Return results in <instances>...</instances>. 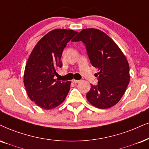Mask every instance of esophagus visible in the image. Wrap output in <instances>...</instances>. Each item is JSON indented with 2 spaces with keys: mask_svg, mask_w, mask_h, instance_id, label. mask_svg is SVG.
Here are the masks:
<instances>
[{
  "mask_svg": "<svg viewBox=\"0 0 149 149\" xmlns=\"http://www.w3.org/2000/svg\"><path fill=\"white\" fill-rule=\"evenodd\" d=\"M80 80H75V79H73L72 80V82L73 83H78L79 82H80Z\"/></svg>",
  "mask_w": 149,
  "mask_h": 149,
  "instance_id": "obj_1",
  "label": "esophagus"
}]
</instances>
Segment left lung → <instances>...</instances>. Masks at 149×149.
<instances>
[{"instance_id": "left-lung-1", "label": "left lung", "mask_w": 149, "mask_h": 149, "mask_svg": "<svg viewBox=\"0 0 149 149\" xmlns=\"http://www.w3.org/2000/svg\"><path fill=\"white\" fill-rule=\"evenodd\" d=\"M85 45L91 65L99 72L97 85L91 84L86 95L90 104L98 109H109L123 96L130 81L127 58L113 40L101 30L82 29L72 40Z\"/></svg>"}]
</instances>
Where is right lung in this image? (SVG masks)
<instances>
[{
	"label": "right lung",
	"mask_w": 149,
	"mask_h": 149,
	"mask_svg": "<svg viewBox=\"0 0 149 149\" xmlns=\"http://www.w3.org/2000/svg\"><path fill=\"white\" fill-rule=\"evenodd\" d=\"M78 32L56 29L47 33L36 45L26 64L24 85L31 101L49 110L59 106L70 89L71 82L55 79L58 67L63 66L62 53L67 42Z\"/></svg>",
	"instance_id": "right-lung-1"
}]
</instances>
